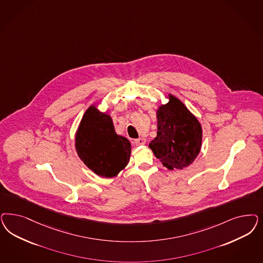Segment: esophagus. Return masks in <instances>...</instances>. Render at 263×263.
I'll use <instances>...</instances> for the list:
<instances>
[{
    "instance_id": "obj_1",
    "label": "esophagus",
    "mask_w": 263,
    "mask_h": 263,
    "mask_svg": "<svg viewBox=\"0 0 263 263\" xmlns=\"http://www.w3.org/2000/svg\"><path fill=\"white\" fill-rule=\"evenodd\" d=\"M135 143L136 145H138V146H140V145H144L146 143V139L143 138V137H141V138H138V139H136L135 140Z\"/></svg>"
}]
</instances>
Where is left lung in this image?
Wrapping results in <instances>:
<instances>
[{
	"instance_id": "left-lung-1",
	"label": "left lung",
	"mask_w": 263,
	"mask_h": 263,
	"mask_svg": "<svg viewBox=\"0 0 263 263\" xmlns=\"http://www.w3.org/2000/svg\"><path fill=\"white\" fill-rule=\"evenodd\" d=\"M157 110L158 132L149 147L168 170H183L200 152L202 127L195 115L176 97Z\"/></svg>"
}]
</instances>
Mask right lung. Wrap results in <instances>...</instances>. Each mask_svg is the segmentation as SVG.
Returning a JSON list of instances; mask_svg holds the SVG:
<instances>
[{"mask_svg":"<svg viewBox=\"0 0 263 263\" xmlns=\"http://www.w3.org/2000/svg\"><path fill=\"white\" fill-rule=\"evenodd\" d=\"M80 160L97 175L111 178L126 167L132 147L126 137L115 133L112 119L93 105L83 115L76 135Z\"/></svg>","mask_w":263,"mask_h":263,"instance_id":"add662e5","label":"right lung"}]
</instances>
